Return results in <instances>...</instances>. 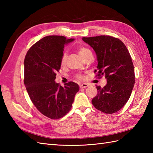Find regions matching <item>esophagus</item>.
Returning a JSON list of instances; mask_svg holds the SVG:
<instances>
[{
    "mask_svg": "<svg viewBox=\"0 0 153 153\" xmlns=\"http://www.w3.org/2000/svg\"><path fill=\"white\" fill-rule=\"evenodd\" d=\"M89 86V85L87 83H82V84H80L79 85V87L81 89H83V88H86Z\"/></svg>",
    "mask_w": 153,
    "mask_h": 153,
    "instance_id": "esophagus-1",
    "label": "esophagus"
}]
</instances>
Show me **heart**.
Segmentation results:
<instances>
[{"label":"heart","mask_w":153,"mask_h":153,"mask_svg":"<svg viewBox=\"0 0 153 153\" xmlns=\"http://www.w3.org/2000/svg\"><path fill=\"white\" fill-rule=\"evenodd\" d=\"M77 52H78L79 56L82 57L83 59L85 57H86L89 54L91 53V51L89 49H88L87 48L83 47H79L78 48H77ZM66 60H67V54H66V53H64L62 56V58H61L62 64H64L65 63H66ZM77 77L79 79H83V76H82V75H77Z\"/></svg>","instance_id":"1"}]
</instances>
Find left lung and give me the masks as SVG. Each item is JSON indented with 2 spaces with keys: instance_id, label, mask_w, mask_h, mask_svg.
<instances>
[{
  "instance_id": "left-lung-1",
  "label": "left lung",
  "mask_w": 153,
  "mask_h": 153,
  "mask_svg": "<svg viewBox=\"0 0 153 153\" xmlns=\"http://www.w3.org/2000/svg\"><path fill=\"white\" fill-rule=\"evenodd\" d=\"M82 40L96 53L97 76H105L107 79L104 87L97 86L98 93L92 104L104 113L118 112L128 102L135 83L134 64L128 48L119 39L107 35L83 37Z\"/></svg>"
}]
</instances>
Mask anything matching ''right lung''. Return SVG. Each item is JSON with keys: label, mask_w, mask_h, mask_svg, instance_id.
<instances>
[{"label": "right lung", "mask_w": 153, "mask_h": 153, "mask_svg": "<svg viewBox=\"0 0 153 153\" xmlns=\"http://www.w3.org/2000/svg\"><path fill=\"white\" fill-rule=\"evenodd\" d=\"M74 39L50 35L32 46L24 60V84L35 106L51 119H59L70 111L79 87L70 82L60 86L55 82L61 66L64 45Z\"/></svg>", "instance_id": "right-lung-1"}]
</instances>
